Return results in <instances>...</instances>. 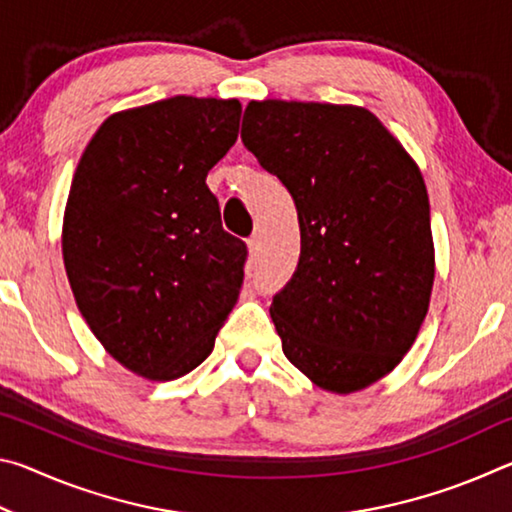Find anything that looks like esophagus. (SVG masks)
<instances>
[{"instance_id":"obj_1","label":"esophagus","mask_w":512,"mask_h":512,"mask_svg":"<svg viewBox=\"0 0 512 512\" xmlns=\"http://www.w3.org/2000/svg\"><path fill=\"white\" fill-rule=\"evenodd\" d=\"M248 250H250V255L257 257V253H259V235H253L248 239Z\"/></svg>"}]
</instances>
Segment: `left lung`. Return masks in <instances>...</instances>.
<instances>
[{"instance_id": "8db88e82", "label": "left lung", "mask_w": 512, "mask_h": 512, "mask_svg": "<svg viewBox=\"0 0 512 512\" xmlns=\"http://www.w3.org/2000/svg\"><path fill=\"white\" fill-rule=\"evenodd\" d=\"M241 142L298 210L300 259L273 296L282 350L316 386L361 391L388 375L429 309L433 239L422 173L357 106L250 101Z\"/></svg>"}]
</instances>
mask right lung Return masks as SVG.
Returning a JSON list of instances; mask_svg holds the SVG:
<instances>
[{"label": "right lung", "instance_id": "1", "mask_svg": "<svg viewBox=\"0 0 512 512\" xmlns=\"http://www.w3.org/2000/svg\"><path fill=\"white\" fill-rule=\"evenodd\" d=\"M237 99L117 112L76 167L63 259L85 323L121 366L169 381L210 357L248 248L221 225L207 171L237 142Z\"/></svg>", "mask_w": 512, "mask_h": 512}]
</instances>
